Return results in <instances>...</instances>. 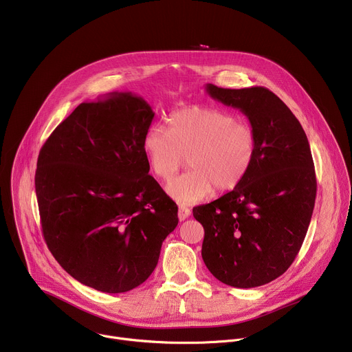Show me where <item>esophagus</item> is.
I'll return each mask as SVG.
<instances>
[{
    "label": "esophagus",
    "mask_w": 352,
    "mask_h": 352,
    "mask_svg": "<svg viewBox=\"0 0 352 352\" xmlns=\"http://www.w3.org/2000/svg\"><path fill=\"white\" fill-rule=\"evenodd\" d=\"M189 216H190V209H188L185 206H179V209H178V219H179V221L186 220Z\"/></svg>",
    "instance_id": "esophagus-1"
}]
</instances>
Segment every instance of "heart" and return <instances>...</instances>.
I'll return each mask as SVG.
<instances>
[{
    "label": "heart",
    "mask_w": 352,
    "mask_h": 352,
    "mask_svg": "<svg viewBox=\"0 0 352 352\" xmlns=\"http://www.w3.org/2000/svg\"><path fill=\"white\" fill-rule=\"evenodd\" d=\"M143 150L152 173L168 181L184 164L190 168L168 182L167 193L182 205L210 196L214 188L227 192L248 175L256 155L254 129L219 109L192 106L174 111L168 131L150 126Z\"/></svg>",
    "instance_id": "b5f03b06"
}]
</instances>
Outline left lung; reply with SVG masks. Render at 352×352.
<instances>
[{"label": "left lung", "mask_w": 352, "mask_h": 352, "mask_svg": "<svg viewBox=\"0 0 352 352\" xmlns=\"http://www.w3.org/2000/svg\"><path fill=\"white\" fill-rule=\"evenodd\" d=\"M206 90L248 117L256 135V155L236 188L193 208V217L205 228L202 258L221 283L259 287L287 272L305 239L316 199L309 142L291 110L269 89L208 83Z\"/></svg>", "instance_id": "obj_1"}]
</instances>
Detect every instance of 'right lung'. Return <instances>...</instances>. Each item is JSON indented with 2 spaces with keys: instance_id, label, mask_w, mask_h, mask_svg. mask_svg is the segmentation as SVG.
<instances>
[{
  "instance_id": "right-lung-1",
  "label": "right lung",
  "mask_w": 352,
  "mask_h": 352,
  "mask_svg": "<svg viewBox=\"0 0 352 352\" xmlns=\"http://www.w3.org/2000/svg\"><path fill=\"white\" fill-rule=\"evenodd\" d=\"M142 97L82 103L43 144L34 177L44 241L61 267L97 291L126 292L157 266L178 208L148 175Z\"/></svg>"
}]
</instances>
